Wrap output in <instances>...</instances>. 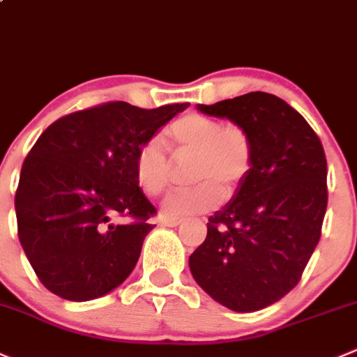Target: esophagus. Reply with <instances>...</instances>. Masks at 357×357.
Wrapping results in <instances>:
<instances>
[{"instance_id":"esophagus-1","label":"esophagus","mask_w":357,"mask_h":357,"mask_svg":"<svg viewBox=\"0 0 357 357\" xmlns=\"http://www.w3.org/2000/svg\"><path fill=\"white\" fill-rule=\"evenodd\" d=\"M183 220H179V218H162V225H165V227H178V225H181Z\"/></svg>"}]
</instances>
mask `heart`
Segmentation results:
<instances>
[{
  "mask_svg": "<svg viewBox=\"0 0 357 357\" xmlns=\"http://www.w3.org/2000/svg\"><path fill=\"white\" fill-rule=\"evenodd\" d=\"M167 139L178 160L193 158L192 181L199 185L171 192L162 202V214L193 216L214 209L223 197H231L249 178L255 148L242 127H223L200 113H185L171 123ZM172 162L160 139L139 146L134 162L136 183L146 195H160L169 185Z\"/></svg>",
  "mask_w": 357,
  "mask_h": 357,
  "instance_id": "1",
  "label": "heart"
}]
</instances>
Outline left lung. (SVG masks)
<instances>
[{
	"mask_svg": "<svg viewBox=\"0 0 357 357\" xmlns=\"http://www.w3.org/2000/svg\"><path fill=\"white\" fill-rule=\"evenodd\" d=\"M197 109L242 127L255 164L244 185L209 218L190 271L218 303L255 312L298 284L319 242L328 204L323 144L296 109L266 92Z\"/></svg>",
	"mask_w": 357,
	"mask_h": 357,
	"instance_id": "8db88e82",
	"label": "left lung"
}]
</instances>
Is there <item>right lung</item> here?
Masks as SVG:
<instances>
[{
    "mask_svg": "<svg viewBox=\"0 0 357 357\" xmlns=\"http://www.w3.org/2000/svg\"><path fill=\"white\" fill-rule=\"evenodd\" d=\"M188 106L106 102L62 116L38 137L20 171L15 214L20 245L48 291L89 302L129 278L157 213L136 183V153ZM126 215L137 221L120 224Z\"/></svg>",
    "mask_w": 357,
    "mask_h": 357,
    "instance_id": "1",
    "label": "right lung"
}]
</instances>
